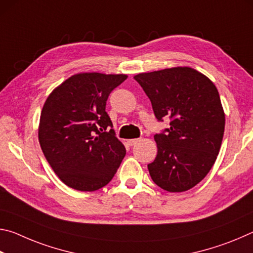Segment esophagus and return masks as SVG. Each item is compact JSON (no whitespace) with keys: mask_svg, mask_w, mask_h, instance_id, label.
Listing matches in <instances>:
<instances>
[{"mask_svg":"<svg viewBox=\"0 0 253 253\" xmlns=\"http://www.w3.org/2000/svg\"><path fill=\"white\" fill-rule=\"evenodd\" d=\"M138 140L139 139H137V138H131V139H128L127 143H128V145H129V146H134L135 144L138 143Z\"/></svg>","mask_w":253,"mask_h":253,"instance_id":"1","label":"esophagus"}]
</instances>
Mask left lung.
<instances>
[{"label": "left lung", "instance_id": "obj_1", "mask_svg": "<svg viewBox=\"0 0 253 253\" xmlns=\"http://www.w3.org/2000/svg\"><path fill=\"white\" fill-rule=\"evenodd\" d=\"M134 79L146 93L158 122L169 127L154 136L157 155L148 164L156 185L168 192L194 187L212 169L220 152L225 116L219 91L208 77L188 67H175Z\"/></svg>", "mask_w": 253, "mask_h": 253}]
</instances>
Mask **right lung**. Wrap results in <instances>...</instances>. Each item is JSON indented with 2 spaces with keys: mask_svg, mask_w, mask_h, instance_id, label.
Here are the masks:
<instances>
[{
  "mask_svg": "<svg viewBox=\"0 0 253 253\" xmlns=\"http://www.w3.org/2000/svg\"><path fill=\"white\" fill-rule=\"evenodd\" d=\"M126 79V75L78 74L46 98L40 116V146L54 173L69 187L99 190L111 181L125 157L106 102Z\"/></svg>",
  "mask_w": 253,
  "mask_h": 253,
  "instance_id": "right-lung-1",
  "label": "right lung"
}]
</instances>
